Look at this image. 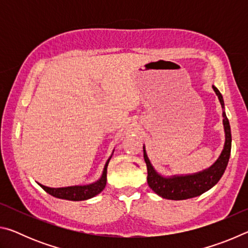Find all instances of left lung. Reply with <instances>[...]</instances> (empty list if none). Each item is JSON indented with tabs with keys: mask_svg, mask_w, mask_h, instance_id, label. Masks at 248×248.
<instances>
[{
	"mask_svg": "<svg viewBox=\"0 0 248 248\" xmlns=\"http://www.w3.org/2000/svg\"><path fill=\"white\" fill-rule=\"evenodd\" d=\"M213 91L221 103L222 108H224L223 97L216 86H212ZM223 125L225 131V143L223 151H222L219 158L211 167L199 173L191 175L171 176V177H164V176L156 173L153 169L150 159L146 155L143 146V156L146 167H148V185L155 194L161 196L162 198L170 200H185L194 198V197L202 195L203 192L209 190L219 182L222 175L228 166L231 145H232V136H231V128L228 117L223 111Z\"/></svg>",
	"mask_w": 248,
	"mask_h": 248,
	"instance_id": "obj_1",
	"label": "left lung"
}]
</instances>
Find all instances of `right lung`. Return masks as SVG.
Returning <instances> with one entry per match:
<instances>
[{"label": "right lung", "instance_id": "add662e5", "mask_svg": "<svg viewBox=\"0 0 248 248\" xmlns=\"http://www.w3.org/2000/svg\"><path fill=\"white\" fill-rule=\"evenodd\" d=\"M111 156L108 158L104 167V171L102 177L96 183L90 184V185H84V186H71V187H62V188H50L46 187L44 185L39 184V186L43 189L48 192L49 195H51L56 198L59 199H65L71 201H81V200H87L90 198H93L96 195H98L99 192H102L103 189L106 186L107 182V166L108 163L110 161Z\"/></svg>", "mask_w": 248, "mask_h": 248}]
</instances>
